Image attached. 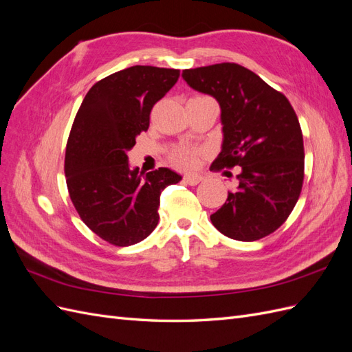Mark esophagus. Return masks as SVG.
Masks as SVG:
<instances>
[{"mask_svg": "<svg viewBox=\"0 0 352 352\" xmlns=\"http://www.w3.org/2000/svg\"><path fill=\"white\" fill-rule=\"evenodd\" d=\"M202 180V176L201 175H185L184 176V182H186L188 185L190 186H195L198 185Z\"/></svg>", "mask_w": 352, "mask_h": 352, "instance_id": "34e87169", "label": "esophagus"}]
</instances>
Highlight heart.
Here are the masks:
<instances>
[{
  "label": "heart",
  "mask_w": 352,
  "mask_h": 352,
  "mask_svg": "<svg viewBox=\"0 0 352 352\" xmlns=\"http://www.w3.org/2000/svg\"><path fill=\"white\" fill-rule=\"evenodd\" d=\"M173 164L180 168H192L198 162V150L195 148H179L172 155H170Z\"/></svg>",
  "instance_id": "b5f03b06"
}]
</instances>
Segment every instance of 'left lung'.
Wrapping results in <instances>:
<instances>
[{
    "instance_id": "8db88e82",
    "label": "left lung",
    "mask_w": 352,
    "mask_h": 352,
    "mask_svg": "<svg viewBox=\"0 0 352 352\" xmlns=\"http://www.w3.org/2000/svg\"><path fill=\"white\" fill-rule=\"evenodd\" d=\"M182 76L220 104L223 145L211 170L242 168L211 223L236 241L270 235L289 217L304 182L302 132L289 100L236 63L186 69Z\"/></svg>"
}]
</instances>
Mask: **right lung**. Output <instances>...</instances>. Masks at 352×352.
<instances>
[{"label": "right lung", "mask_w": 352, "mask_h": 352, "mask_svg": "<svg viewBox=\"0 0 352 352\" xmlns=\"http://www.w3.org/2000/svg\"><path fill=\"white\" fill-rule=\"evenodd\" d=\"M179 74L154 66L116 72L94 85L74 117L65 157L69 195L85 225L116 247L150 235L158 225L162 190L182 179L166 167L142 177L127 163L135 138L148 131L154 104Z\"/></svg>", "instance_id": "1"}]
</instances>
